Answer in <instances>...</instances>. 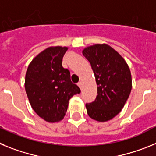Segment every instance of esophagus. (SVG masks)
I'll return each instance as SVG.
<instances>
[{
  "instance_id": "esophagus-1",
  "label": "esophagus",
  "mask_w": 156,
  "mask_h": 156,
  "mask_svg": "<svg viewBox=\"0 0 156 156\" xmlns=\"http://www.w3.org/2000/svg\"><path fill=\"white\" fill-rule=\"evenodd\" d=\"M77 85H78V86H79V87L81 89V87H82V83L79 82L78 83H77Z\"/></svg>"
}]
</instances>
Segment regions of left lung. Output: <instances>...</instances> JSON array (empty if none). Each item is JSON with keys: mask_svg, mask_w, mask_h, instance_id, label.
<instances>
[{"mask_svg": "<svg viewBox=\"0 0 156 156\" xmlns=\"http://www.w3.org/2000/svg\"><path fill=\"white\" fill-rule=\"evenodd\" d=\"M83 55L90 63L98 87L96 99L86 104L87 112L91 119L106 122L120 112L129 98L130 70L124 58L105 44L87 47Z\"/></svg>", "mask_w": 156, "mask_h": 156, "instance_id": "1", "label": "left lung"}]
</instances>
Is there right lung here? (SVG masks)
Segmentation results:
<instances>
[{
	"label": "right lung",
	"mask_w": 156,
	"mask_h": 156,
	"mask_svg": "<svg viewBox=\"0 0 156 156\" xmlns=\"http://www.w3.org/2000/svg\"><path fill=\"white\" fill-rule=\"evenodd\" d=\"M67 50L66 47L48 48L32 60L27 70V97L36 113L47 122L62 120L69 99L80 93L70 80V72L62 65Z\"/></svg>",
	"instance_id": "1"
}]
</instances>
